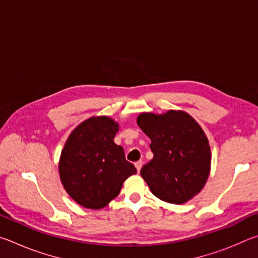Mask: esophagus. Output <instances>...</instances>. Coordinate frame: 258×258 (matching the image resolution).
Here are the masks:
<instances>
[{
    "label": "esophagus",
    "instance_id": "esophagus-1",
    "mask_svg": "<svg viewBox=\"0 0 258 258\" xmlns=\"http://www.w3.org/2000/svg\"><path fill=\"white\" fill-rule=\"evenodd\" d=\"M142 161L141 160H139V161H137V163H135L134 165H135V167H137V169H138V172H140L141 171V168H142Z\"/></svg>",
    "mask_w": 258,
    "mask_h": 258
}]
</instances>
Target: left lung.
Masks as SVG:
<instances>
[{"instance_id": "8db88e82", "label": "left lung", "mask_w": 258, "mask_h": 258, "mask_svg": "<svg viewBox=\"0 0 258 258\" xmlns=\"http://www.w3.org/2000/svg\"><path fill=\"white\" fill-rule=\"evenodd\" d=\"M137 123L150 138L154 154L141 176L152 194L171 204H184L198 195L211 172V148L206 134L181 110L156 115L142 112Z\"/></svg>"}]
</instances>
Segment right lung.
<instances>
[{"mask_svg":"<svg viewBox=\"0 0 258 258\" xmlns=\"http://www.w3.org/2000/svg\"><path fill=\"white\" fill-rule=\"evenodd\" d=\"M118 123L107 116L91 117L69 135L59 160L60 180L67 194L91 209L106 207L119 195L126 178L137 173L123 147L113 142Z\"/></svg>","mask_w":258,"mask_h":258,"instance_id":"1","label":"right lung"}]
</instances>
